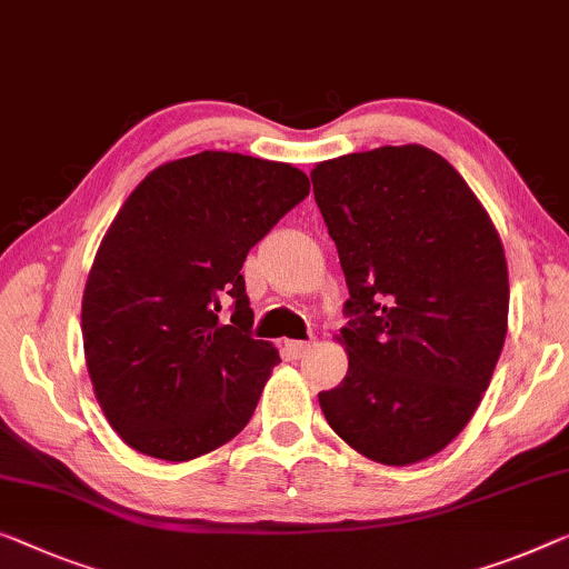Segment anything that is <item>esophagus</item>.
<instances>
[{
  "label": "esophagus",
  "instance_id": "1",
  "mask_svg": "<svg viewBox=\"0 0 569 569\" xmlns=\"http://www.w3.org/2000/svg\"><path fill=\"white\" fill-rule=\"evenodd\" d=\"M311 342H299V339H291V342H286V350L291 358H303L311 350Z\"/></svg>",
  "mask_w": 569,
  "mask_h": 569
}]
</instances>
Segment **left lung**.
Segmentation results:
<instances>
[{
	"label": "left lung",
	"mask_w": 569,
	"mask_h": 569,
	"mask_svg": "<svg viewBox=\"0 0 569 569\" xmlns=\"http://www.w3.org/2000/svg\"><path fill=\"white\" fill-rule=\"evenodd\" d=\"M313 199L350 288L347 376L327 423L372 462L442 452L490 386L508 329L501 237L465 178L423 146L317 163Z\"/></svg>",
	"instance_id": "8db88e82"
}]
</instances>
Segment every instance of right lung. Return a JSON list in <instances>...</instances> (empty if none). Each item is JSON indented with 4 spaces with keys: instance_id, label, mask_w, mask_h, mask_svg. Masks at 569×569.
Here are the masks:
<instances>
[{
    "instance_id": "obj_1",
    "label": "right lung",
    "mask_w": 569,
    "mask_h": 569,
    "mask_svg": "<svg viewBox=\"0 0 569 569\" xmlns=\"http://www.w3.org/2000/svg\"><path fill=\"white\" fill-rule=\"evenodd\" d=\"M307 197L299 168L203 150L158 166L117 211L83 288L81 332L97 401L134 452L186 462L250 421L281 358L250 337L240 270Z\"/></svg>"
}]
</instances>
